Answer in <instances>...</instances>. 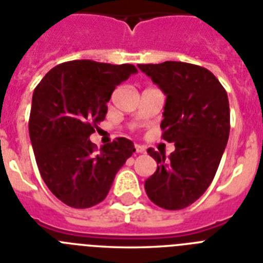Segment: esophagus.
Wrapping results in <instances>:
<instances>
[{
	"label": "esophagus",
	"instance_id": "obj_1",
	"mask_svg": "<svg viewBox=\"0 0 263 263\" xmlns=\"http://www.w3.org/2000/svg\"><path fill=\"white\" fill-rule=\"evenodd\" d=\"M135 148H136V153H139V154H142V153L146 152V148H144L143 146H140V144H136Z\"/></svg>",
	"mask_w": 263,
	"mask_h": 263
}]
</instances>
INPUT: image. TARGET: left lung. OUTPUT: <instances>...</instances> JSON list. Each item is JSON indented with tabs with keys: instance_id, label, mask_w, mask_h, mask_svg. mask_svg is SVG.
<instances>
[{
	"instance_id": "left-lung-1",
	"label": "left lung",
	"mask_w": 263,
	"mask_h": 263,
	"mask_svg": "<svg viewBox=\"0 0 263 263\" xmlns=\"http://www.w3.org/2000/svg\"><path fill=\"white\" fill-rule=\"evenodd\" d=\"M166 94L162 139L176 150L148 148L157 171L144 181L153 203L166 210H180L194 203L214 179L231 129L227 91L212 72L195 64L165 61L139 64Z\"/></svg>"
}]
</instances>
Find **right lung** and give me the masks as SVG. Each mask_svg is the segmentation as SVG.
I'll list each match as a JSON object with an SVG mask.
<instances>
[{"label":"right lung","instance_id":"add662e5","mask_svg":"<svg viewBox=\"0 0 263 263\" xmlns=\"http://www.w3.org/2000/svg\"><path fill=\"white\" fill-rule=\"evenodd\" d=\"M135 72L132 64L75 60L50 69L35 87L28 121L35 160L47 188L71 208L102 202L135 152L125 138H116L99 153L90 140L116 86Z\"/></svg>","mask_w":263,"mask_h":263}]
</instances>
